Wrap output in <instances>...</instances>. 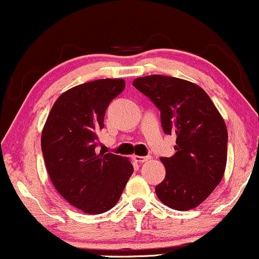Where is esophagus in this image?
<instances>
[{
    "instance_id": "obj_1",
    "label": "esophagus",
    "mask_w": 259,
    "mask_h": 259,
    "mask_svg": "<svg viewBox=\"0 0 259 259\" xmlns=\"http://www.w3.org/2000/svg\"><path fill=\"white\" fill-rule=\"evenodd\" d=\"M133 158L135 162H138V163H145V162H147V160H150L151 157L150 156H134Z\"/></svg>"
}]
</instances>
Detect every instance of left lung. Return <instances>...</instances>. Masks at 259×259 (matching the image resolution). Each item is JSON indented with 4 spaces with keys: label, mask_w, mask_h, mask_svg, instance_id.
<instances>
[{
    "label": "left lung",
    "mask_w": 259,
    "mask_h": 259,
    "mask_svg": "<svg viewBox=\"0 0 259 259\" xmlns=\"http://www.w3.org/2000/svg\"><path fill=\"white\" fill-rule=\"evenodd\" d=\"M133 85L159 109L163 132L177 136L174 156L160 157L165 178L157 196L173 209L197 207L224 175L228 130L222 115L206 92L186 80L148 75Z\"/></svg>",
    "instance_id": "obj_1"
}]
</instances>
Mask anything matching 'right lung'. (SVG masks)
<instances>
[{
    "mask_svg": "<svg viewBox=\"0 0 259 259\" xmlns=\"http://www.w3.org/2000/svg\"><path fill=\"white\" fill-rule=\"evenodd\" d=\"M124 89L123 79H100L65 91L42 130L41 150L52 184L89 214L114 207L134 171L125 157L96 152L107 107Z\"/></svg>",
    "mask_w": 259,
    "mask_h": 259,
    "instance_id": "obj_1",
    "label": "right lung"
}]
</instances>
